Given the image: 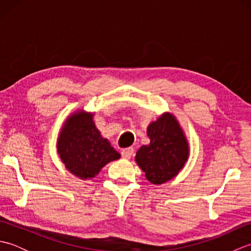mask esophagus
<instances>
[{"instance_id":"esophagus-1","label":"esophagus","mask_w":251,"mask_h":251,"mask_svg":"<svg viewBox=\"0 0 251 251\" xmlns=\"http://www.w3.org/2000/svg\"><path fill=\"white\" fill-rule=\"evenodd\" d=\"M132 155H134V149L132 148H127V149H124V150H122V157L123 158L129 159Z\"/></svg>"}]
</instances>
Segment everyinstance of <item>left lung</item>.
<instances>
[{
    "label": "left lung",
    "mask_w": 251,
    "mask_h": 251,
    "mask_svg": "<svg viewBox=\"0 0 251 251\" xmlns=\"http://www.w3.org/2000/svg\"><path fill=\"white\" fill-rule=\"evenodd\" d=\"M150 145L142 146L136 154V162L153 184L173 179L183 168L189 157V145L178 121L172 114H164L148 127Z\"/></svg>",
    "instance_id": "left-lung-1"
}]
</instances>
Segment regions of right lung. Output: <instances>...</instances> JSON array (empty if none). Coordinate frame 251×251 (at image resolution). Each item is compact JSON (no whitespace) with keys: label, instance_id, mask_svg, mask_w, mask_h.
Segmentation results:
<instances>
[{"label":"right lung","instance_id":"right-lung-1","mask_svg":"<svg viewBox=\"0 0 251 251\" xmlns=\"http://www.w3.org/2000/svg\"><path fill=\"white\" fill-rule=\"evenodd\" d=\"M94 114L79 111L63 125L57 142L58 154L66 168L79 179H92L104 165L121 157L108 139L101 137Z\"/></svg>","mask_w":251,"mask_h":251}]
</instances>
